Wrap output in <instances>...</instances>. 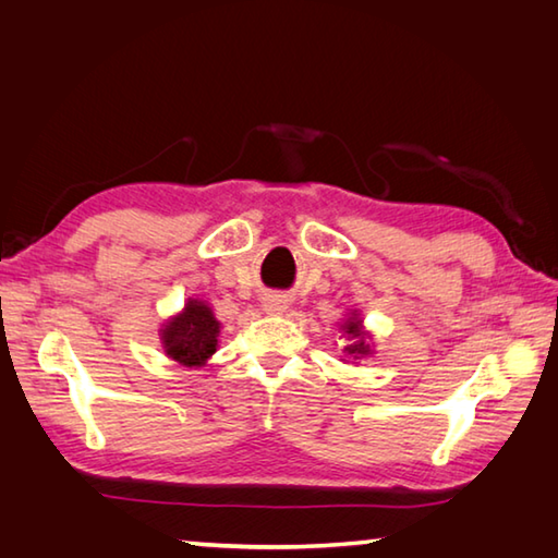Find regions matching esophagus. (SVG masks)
Listing matches in <instances>:
<instances>
[{"label":"esophagus","mask_w":558,"mask_h":558,"mask_svg":"<svg viewBox=\"0 0 558 558\" xmlns=\"http://www.w3.org/2000/svg\"><path fill=\"white\" fill-rule=\"evenodd\" d=\"M264 310L266 312H270V314H280V312H286L288 310V300H282V298H266L264 300Z\"/></svg>","instance_id":"1"}]
</instances>
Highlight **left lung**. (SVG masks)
<instances>
[{"instance_id":"left-lung-1","label":"left lung","mask_w":558,"mask_h":558,"mask_svg":"<svg viewBox=\"0 0 558 558\" xmlns=\"http://www.w3.org/2000/svg\"><path fill=\"white\" fill-rule=\"evenodd\" d=\"M342 330H345L348 333V338L352 340L350 345L345 348L350 354H354V357H362V354H369V345H366L364 342V336H362V330H360V322L357 318H350V322L342 326Z\"/></svg>"}]
</instances>
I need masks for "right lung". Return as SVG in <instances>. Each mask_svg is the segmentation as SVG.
I'll return each mask as SVG.
<instances>
[{"label": "right lung", "mask_w": 558, "mask_h": 558, "mask_svg": "<svg viewBox=\"0 0 558 558\" xmlns=\"http://www.w3.org/2000/svg\"><path fill=\"white\" fill-rule=\"evenodd\" d=\"M220 324L210 306L189 300L186 310L162 328V345L174 362L184 366H201L218 348Z\"/></svg>", "instance_id": "1"}]
</instances>
